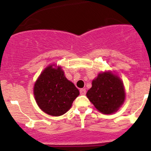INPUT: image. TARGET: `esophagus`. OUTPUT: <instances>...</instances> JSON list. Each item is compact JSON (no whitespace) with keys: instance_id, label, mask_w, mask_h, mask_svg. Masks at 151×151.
Returning <instances> with one entry per match:
<instances>
[{"instance_id":"1","label":"esophagus","mask_w":151,"mask_h":151,"mask_svg":"<svg viewBox=\"0 0 151 151\" xmlns=\"http://www.w3.org/2000/svg\"><path fill=\"white\" fill-rule=\"evenodd\" d=\"M80 93L81 95H85L86 93V90L84 88H81L80 90Z\"/></svg>"}]
</instances>
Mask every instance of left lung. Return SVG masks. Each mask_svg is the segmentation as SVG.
Instances as JSON below:
<instances>
[{
    "mask_svg": "<svg viewBox=\"0 0 151 151\" xmlns=\"http://www.w3.org/2000/svg\"><path fill=\"white\" fill-rule=\"evenodd\" d=\"M86 96L95 108L105 114L116 112L125 100L122 81L111 72L101 73L92 82Z\"/></svg>",
    "mask_w": 151,
    "mask_h": 151,
    "instance_id": "obj_1",
    "label": "left lung"
}]
</instances>
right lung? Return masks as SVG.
Wrapping results in <instances>:
<instances>
[{"label":"right lung","mask_w":151,"mask_h":151,"mask_svg":"<svg viewBox=\"0 0 151 151\" xmlns=\"http://www.w3.org/2000/svg\"><path fill=\"white\" fill-rule=\"evenodd\" d=\"M35 100L42 111L52 116H61L71 107L80 91L66 79L60 67L48 66L34 87Z\"/></svg>","instance_id":"add662e5"}]
</instances>
